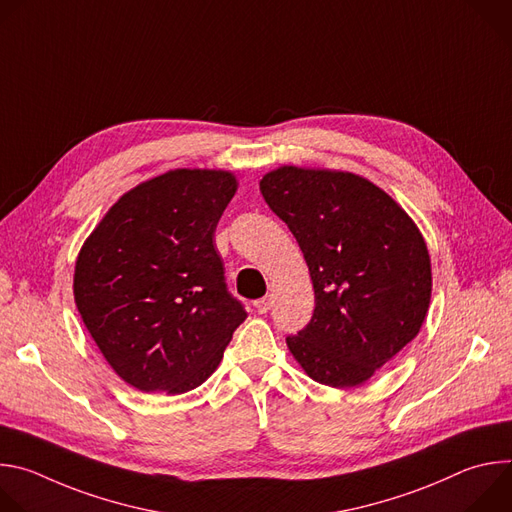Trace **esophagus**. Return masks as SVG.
I'll list each match as a JSON object with an SVG mask.
<instances>
[{"mask_svg":"<svg viewBox=\"0 0 512 512\" xmlns=\"http://www.w3.org/2000/svg\"><path fill=\"white\" fill-rule=\"evenodd\" d=\"M253 306H255V310H257L259 314H267V312L271 310V306H273V300H271V296H265V298L257 300Z\"/></svg>","mask_w":512,"mask_h":512,"instance_id":"esophagus-1","label":"esophagus"}]
</instances>
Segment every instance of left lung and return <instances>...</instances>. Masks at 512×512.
Here are the masks:
<instances>
[{"label": "left lung", "mask_w": 512, "mask_h": 512, "mask_svg": "<svg viewBox=\"0 0 512 512\" xmlns=\"http://www.w3.org/2000/svg\"><path fill=\"white\" fill-rule=\"evenodd\" d=\"M296 237L314 283V314L285 342L318 383L369 381L409 344L427 314L431 265L407 212L348 172L283 166L259 182Z\"/></svg>", "instance_id": "1"}]
</instances>
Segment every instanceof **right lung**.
<instances>
[{
    "mask_svg": "<svg viewBox=\"0 0 512 512\" xmlns=\"http://www.w3.org/2000/svg\"><path fill=\"white\" fill-rule=\"evenodd\" d=\"M235 192L229 172H166L123 194L79 253V314L113 371L143 393L202 385L247 318L212 243Z\"/></svg>",
    "mask_w": 512,
    "mask_h": 512,
    "instance_id": "add662e5",
    "label": "right lung"
}]
</instances>
